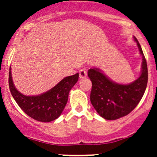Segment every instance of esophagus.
<instances>
[{"instance_id": "esophagus-1", "label": "esophagus", "mask_w": 157, "mask_h": 157, "mask_svg": "<svg viewBox=\"0 0 157 157\" xmlns=\"http://www.w3.org/2000/svg\"><path fill=\"white\" fill-rule=\"evenodd\" d=\"M79 76H80V78H84V77H86L87 76V72H86V71L85 69H80V71H79Z\"/></svg>"}]
</instances>
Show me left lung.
Masks as SVG:
<instances>
[{
	"label": "left lung",
	"instance_id": "left-lung-1",
	"mask_svg": "<svg viewBox=\"0 0 157 157\" xmlns=\"http://www.w3.org/2000/svg\"><path fill=\"white\" fill-rule=\"evenodd\" d=\"M134 40L142 56L141 74L134 82L129 84L117 83L98 68L94 67L88 71V75L92 82L91 102L100 116L105 120H117L131 113L141 100L146 89V60L137 39L134 37Z\"/></svg>",
	"mask_w": 157,
	"mask_h": 157
}]
</instances>
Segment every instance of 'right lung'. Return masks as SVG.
Masks as SVG:
<instances>
[{
    "mask_svg": "<svg viewBox=\"0 0 157 157\" xmlns=\"http://www.w3.org/2000/svg\"><path fill=\"white\" fill-rule=\"evenodd\" d=\"M78 78V73L66 77L46 92L36 96H26L15 88L10 67L9 86L17 105L28 116L37 121L48 122L60 116L67 103L70 90L76 84Z\"/></svg>",
    "mask_w": 157,
    "mask_h": 157,
    "instance_id": "right-lung-1",
    "label": "right lung"
}]
</instances>
